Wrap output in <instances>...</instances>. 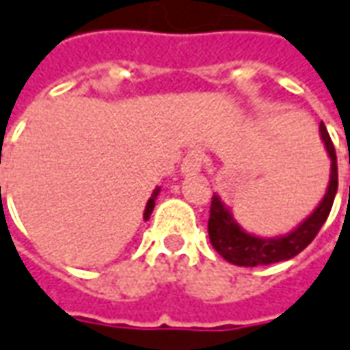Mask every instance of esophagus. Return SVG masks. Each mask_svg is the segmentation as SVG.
<instances>
[{
  "label": "esophagus",
  "mask_w": 350,
  "mask_h": 350,
  "mask_svg": "<svg viewBox=\"0 0 350 350\" xmlns=\"http://www.w3.org/2000/svg\"><path fill=\"white\" fill-rule=\"evenodd\" d=\"M202 165H203L202 152H198V150H190V152L185 156L183 163H180V171H183V175H194V173H200V171H202Z\"/></svg>",
  "instance_id": "34e87169"
}]
</instances>
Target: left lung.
<instances>
[{"instance_id": "8db88e82", "label": "left lung", "mask_w": 350, "mask_h": 350, "mask_svg": "<svg viewBox=\"0 0 350 350\" xmlns=\"http://www.w3.org/2000/svg\"><path fill=\"white\" fill-rule=\"evenodd\" d=\"M321 139L329 158V180L328 188L324 192L319 205L314 211L301 220L294 230L288 234L277 235V237H262V235L249 234L245 228L235 220L234 213L222 202L219 194H213L209 215V239L213 249L219 252L222 258L234 264V266L254 267L267 266V264H277L282 260L294 258L301 250L306 249L309 243L313 241L314 235L319 234L322 224L326 222L332 209V203L338 192V158H336V148L329 139L326 126L321 122L319 126Z\"/></svg>"}]
</instances>
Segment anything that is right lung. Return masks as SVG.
Segmentation results:
<instances>
[{"mask_svg":"<svg viewBox=\"0 0 350 350\" xmlns=\"http://www.w3.org/2000/svg\"><path fill=\"white\" fill-rule=\"evenodd\" d=\"M160 190H162V188L156 187L154 192H152V196L148 198L147 207H145V213H143V219H145V220L150 219V215H152V209H154V205H156V198H158V194H160Z\"/></svg>","mask_w":350,"mask_h":350,"instance_id":"obj_1","label":"right lung"}]
</instances>
